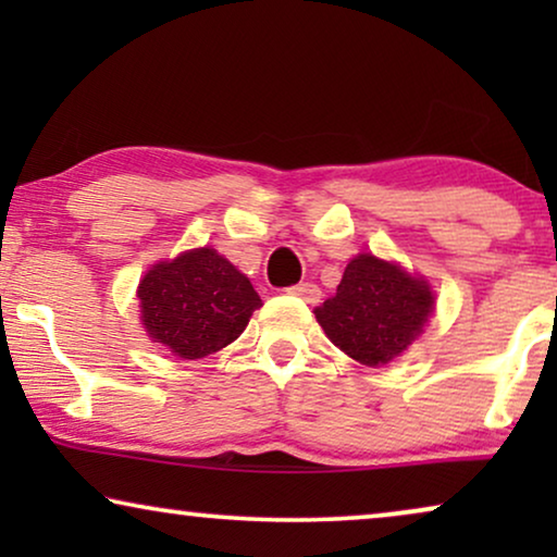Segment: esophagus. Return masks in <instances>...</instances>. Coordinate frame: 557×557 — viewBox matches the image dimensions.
<instances>
[{
	"instance_id": "obj_1",
	"label": "esophagus",
	"mask_w": 557,
	"mask_h": 557,
	"mask_svg": "<svg viewBox=\"0 0 557 557\" xmlns=\"http://www.w3.org/2000/svg\"><path fill=\"white\" fill-rule=\"evenodd\" d=\"M288 292H292L294 296H299V299H304L307 304H317L319 299H322V292H319V286L317 284H296V286H292L288 288Z\"/></svg>"
}]
</instances>
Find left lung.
<instances>
[{"instance_id": "obj_1", "label": "left lung", "mask_w": 557, "mask_h": 557, "mask_svg": "<svg viewBox=\"0 0 557 557\" xmlns=\"http://www.w3.org/2000/svg\"><path fill=\"white\" fill-rule=\"evenodd\" d=\"M433 304L431 284L423 276H410L398 263L360 253L347 263L337 294L314 314L342 352L368 368H380L413 345Z\"/></svg>"}]
</instances>
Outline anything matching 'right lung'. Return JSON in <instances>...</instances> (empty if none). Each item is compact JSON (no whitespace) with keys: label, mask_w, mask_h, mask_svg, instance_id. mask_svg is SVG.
<instances>
[{"label":"right lung","mask_w":557,"mask_h":557,"mask_svg":"<svg viewBox=\"0 0 557 557\" xmlns=\"http://www.w3.org/2000/svg\"><path fill=\"white\" fill-rule=\"evenodd\" d=\"M136 296L151 342L182 360H200L227 347L263 307L246 273L210 246L151 265Z\"/></svg>","instance_id":"obj_1"}]
</instances>
